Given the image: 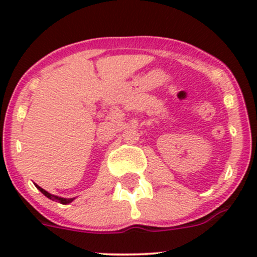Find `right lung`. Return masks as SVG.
I'll use <instances>...</instances> for the list:
<instances>
[{"instance_id":"add662e5","label":"right lung","mask_w":257,"mask_h":257,"mask_svg":"<svg viewBox=\"0 0 257 257\" xmlns=\"http://www.w3.org/2000/svg\"><path fill=\"white\" fill-rule=\"evenodd\" d=\"M36 186H37V189H38V190L41 191V193L43 194V195H46V196H47L48 199H51V200H56V201H58V203H61V204H64V205H66V204H69V203H72V201H73V199L59 198V196L52 195V194H49L48 191H46L45 189H42V188H41V186H38V185H36Z\"/></svg>"}]
</instances>
